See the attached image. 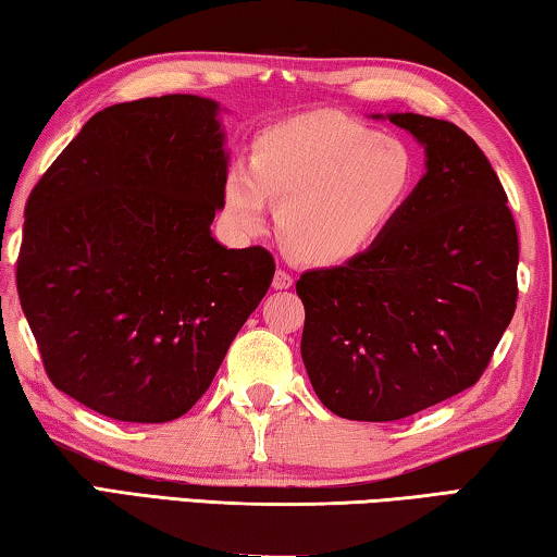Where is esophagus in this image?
<instances>
[{
    "instance_id": "1",
    "label": "esophagus",
    "mask_w": 557,
    "mask_h": 557,
    "mask_svg": "<svg viewBox=\"0 0 557 557\" xmlns=\"http://www.w3.org/2000/svg\"><path fill=\"white\" fill-rule=\"evenodd\" d=\"M292 285H295V277L287 270H277L275 277H272V287L275 289H289Z\"/></svg>"
}]
</instances>
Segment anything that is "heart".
Wrapping results in <instances>:
<instances>
[{"mask_svg": "<svg viewBox=\"0 0 557 557\" xmlns=\"http://www.w3.org/2000/svg\"><path fill=\"white\" fill-rule=\"evenodd\" d=\"M418 182V159L398 137L338 112H305L262 129L250 166H233L223 211L240 233H262L280 206L292 256L314 268L354 262L398 219Z\"/></svg>", "mask_w": 557, "mask_h": 557, "instance_id": "b5f03b06", "label": "heart"}]
</instances>
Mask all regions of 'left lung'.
Here are the masks:
<instances>
[{"label": "left lung", "instance_id": "obj_1", "mask_svg": "<svg viewBox=\"0 0 557 557\" xmlns=\"http://www.w3.org/2000/svg\"><path fill=\"white\" fill-rule=\"evenodd\" d=\"M388 120L425 147L410 201L366 256L297 280L312 388L338 418L363 422L408 418L474 385L518 297L516 223L482 149L447 120Z\"/></svg>", "mask_w": 557, "mask_h": 557}]
</instances>
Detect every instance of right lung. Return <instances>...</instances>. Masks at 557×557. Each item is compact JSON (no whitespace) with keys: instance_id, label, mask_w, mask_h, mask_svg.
<instances>
[{"instance_id":"right-lung-1","label":"right lung","mask_w":557,"mask_h":557,"mask_svg":"<svg viewBox=\"0 0 557 557\" xmlns=\"http://www.w3.org/2000/svg\"><path fill=\"white\" fill-rule=\"evenodd\" d=\"M219 102L92 115L26 201L16 287L55 388L122 422L182 418L275 275L211 235L228 176Z\"/></svg>"}]
</instances>
